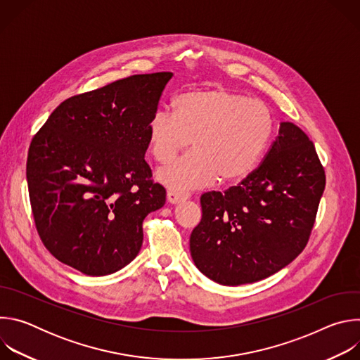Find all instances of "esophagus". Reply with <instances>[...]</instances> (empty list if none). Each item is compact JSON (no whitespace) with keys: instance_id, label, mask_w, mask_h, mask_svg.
Returning <instances> with one entry per match:
<instances>
[{"instance_id":"34e87169","label":"esophagus","mask_w":360,"mask_h":360,"mask_svg":"<svg viewBox=\"0 0 360 360\" xmlns=\"http://www.w3.org/2000/svg\"><path fill=\"white\" fill-rule=\"evenodd\" d=\"M189 196H191V195H189L188 192L168 191V193H167V199H168V202L172 203V205H176V203H179V202H184V200L189 199Z\"/></svg>"}]
</instances>
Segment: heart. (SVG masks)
<instances>
[{"instance_id":"1","label":"heart","mask_w":360,"mask_h":360,"mask_svg":"<svg viewBox=\"0 0 360 360\" xmlns=\"http://www.w3.org/2000/svg\"><path fill=\"white\" fill-rule=\"evenodd\" d=\"M174 114L153 112L148 121L150 153L167 162L189 145L186 155L167 164L157 179L172 191L248 178L261 162L274 132L269 108L258 99L222 86L191 89L172 102Z\"/></svg>"}]
</instances>
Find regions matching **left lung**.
<instances>
[{
    "label": "left lung",
    "mask_w": 360,
    "mask_h": 360,
    "mask_svg": "<svg viewBox=\"0 0 360 360\" xmlns=\"http://www.w3.org/2000/svg\"><path fill=\"white\" fill-rule=\"evenodd\" d=\"M323 191L315 145L297 125L281 122L258 169L224 193L200 196L202 219L189 238L193 264L226 286L276 274L306 246Z\"/></svg>",
    "instance_id": "left-lung-1"
}]
</instances>
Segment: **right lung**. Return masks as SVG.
<instances>
[{
	"label": "right lung",
	"instance_id": "add662e5",
	"mask_svg": "<svg viewBox=\"0 0 360 360\" xmlns=\"http://www.w3.org/2000/svg\"><path fill=\"white\" fill-rule=\"evenodd\" d=\"M172 77L132 75L68 98L32 138L27 182L37 231L58 261L84 275L132 262L145 217L165 205L145 152L148 121Z\"/></svg>",
	"mask_w": 360,
	"mask_h": 360
}]
</instances>
